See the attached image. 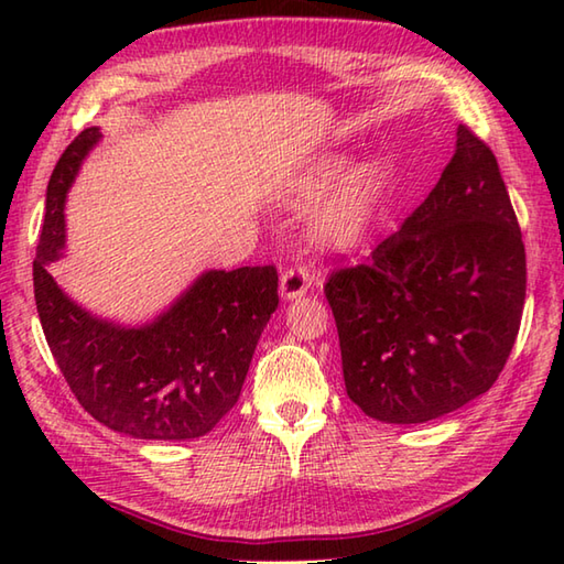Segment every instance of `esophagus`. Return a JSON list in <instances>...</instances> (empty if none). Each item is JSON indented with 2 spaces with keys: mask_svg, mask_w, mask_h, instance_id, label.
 <instances>
[{
  "mask_svg": "<svg viewBox=\"0 0 564 564\" xmlns=\"http://www.w3.org/2000/svg\"><path fill=\"white\" fill-rule=\"evenodd\" d=\"M310 289V273L303 267H293L283 271L281 275V297L283 301H295V297H303Z\"/></svg>",
  "mask_w": 564,
  "mask_h": 564,
  "instance_id": "obj_1",
  "label": "esophagus"
}]
</instances>
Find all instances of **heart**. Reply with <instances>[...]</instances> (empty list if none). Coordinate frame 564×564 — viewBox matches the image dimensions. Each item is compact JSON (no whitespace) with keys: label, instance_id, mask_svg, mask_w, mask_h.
<instances>
[{"label":"heart","instance_id":"obj_1","mask_svg":"<svg viewBox=\"0 0 564 564\" xmlns=\"http://www.w3.org/2000/svg\"><path fill=\"white\" fill-rule=\"evenodd\" d=\"M346 169H349V158L329 152L297 172L285 188V203L307 206L325 196L338 178L345 176L315 218L317 242L329 249H354L361 242L373 227L380 203L392 182V162L386 154H373L358 162L349 173Z\"/></svg>","mask_w":564,"mask_h":564}]
</instances>
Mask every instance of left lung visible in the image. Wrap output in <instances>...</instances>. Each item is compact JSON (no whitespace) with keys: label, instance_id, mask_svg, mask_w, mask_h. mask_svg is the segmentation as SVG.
I'll return each instance as SVG.
<instances>
[{"label":"left lung","instance_id":"obj_1","mask_svg":"<svg viewBox=\"0 0 564 564\" xmlns=\"http://www.w3.org/2000/svg\"><path fill=\"white\" fill-rule=\"evenodd\" d=\"M346 394L424 424L495 386L517 341L525 251L497 158L458 126L438 184L356 269L332 273Z\"/></svg>","mask_w":564,"mask_h":564}]
</instances>
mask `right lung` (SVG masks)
Returning a JSON list of instances; mask_svg holds the SVG:
<instances>
[{"label": "right lung", "instance_id": "obj_1", "mask_svg": "<svg viewBox=\"0 0 564 564\" xmlns=\"http://www.w3.org/2000/svg\"><path fill=\"white\" fill-rule=\"evenodd\" d=\"M91 126L55 164L33 261L35 307L69 390L97 422L148 441L206 436L242 392L257 341L279 307L273 267L203 271L142 325L84 310L59 289L51 263L65 257V200L99 145Z\"/></svg>", "mask_w": 564, "mask_h": 564}]
</instances>
